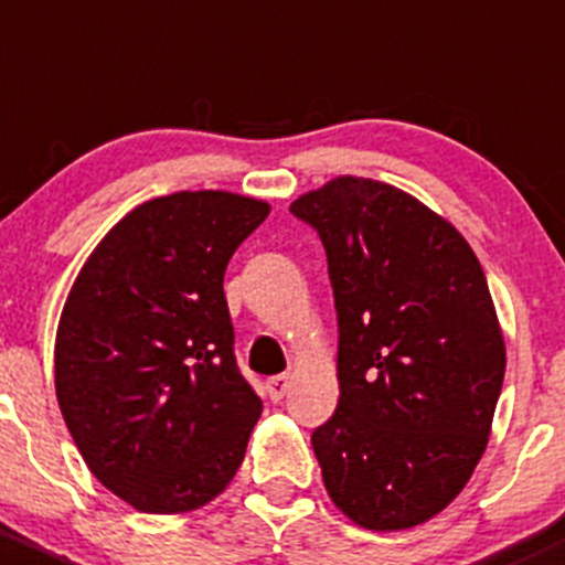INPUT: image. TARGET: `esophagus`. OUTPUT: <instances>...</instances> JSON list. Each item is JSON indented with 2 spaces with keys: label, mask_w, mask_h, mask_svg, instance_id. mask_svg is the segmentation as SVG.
<instances>
[{
  "label": "esophagus",
  "mask_w": 565,
  "mask_h": 565,
  "mask_svg": "<svg viewBox=\"0 0 565 565\" xmlns=\"http://www.w3.org/2000/svg\"><path fill=\"white\" fill-rule=\"evenodd\" d=\"M265 387H267V395H270V401L278 403L289 392V376H284V373L281 376H270Z\"/></svg>",
  "instance_id": "obj_1"
}]
</instances>
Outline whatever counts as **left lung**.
I'll return each mask as SVG.
<instances>
[{"label": "left lung", "instance_id": "left-lung-1", "mask_svg": "<svg viewBox=\"0 0 565 565\" xmlns=\"http://www.w3.org/2000/svg\"><path fill=\"white\" fill-rule=\"evenodd\" d=\"M328 254L338 408L311 444L330 498L367 531L441 512L487 447L507 349L482 265L412 194L343 175L295 200Z\"/></svg>", "mask_w": 565, "mask_h": 565}]
</instances>
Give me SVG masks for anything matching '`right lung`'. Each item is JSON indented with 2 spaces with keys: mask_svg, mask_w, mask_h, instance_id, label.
Instances as JSON below:
<instances>
[{
  "mask_svg": "<svg viewBox=\"0 0 565 565\" xmlns=\"http://www.w3.org/2000/svg\"><path fill=\"white\" fill-rule=\"evenodd\" d=\"M267 203L230 192L148 200L103 237L56 332V397L94 477L148 514L216 498L263 401L235 360L224 270Z\"/></svg>",
  "mask_w": 565,
  "mask_h": 565,
  "instance_id": "right-lung-1",
  "label": "right lung"
}]
</instances>
